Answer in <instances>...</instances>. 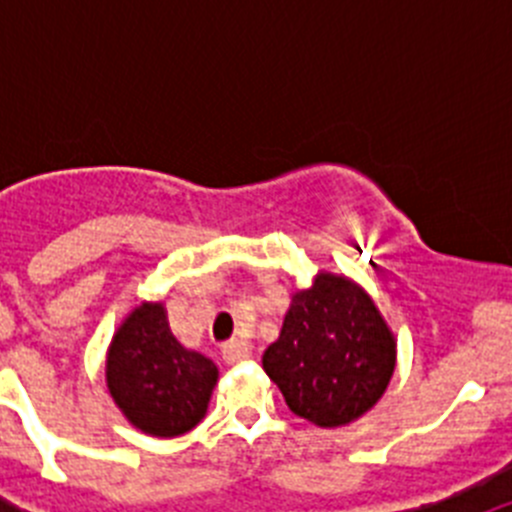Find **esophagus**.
Returning <instances> with one entry per match:
<instances>
[{
	"mask_svg": "<svg viewBox=\"0 0 512 512\" xmlns=\"http://www.w3.org/2000/svg\"><path fill=\"white\" fill-rule=\"evenodd\" d=\"M251 356V346L246 341H228L223 343V359L228 364H238V361L248 359Z\"/></svg>",
	"mask_w": 512,
	"mask_h": 512,
	"instance_id": "34e87169",
	"label": "esophagus"
}]
</instances>
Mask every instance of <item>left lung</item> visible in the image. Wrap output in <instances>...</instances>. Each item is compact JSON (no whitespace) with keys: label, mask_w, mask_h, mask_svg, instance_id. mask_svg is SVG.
<instances>
[{"label":"left lung","mask_w":512,"mask_h":512,"mask_svg":"<svg viewBox=\"0 0 512 512\" xmlns=\"http://www.w3.org/2000/svg\"><path fill=\"white\" fill-rule=\"evenodd\" d=\"M261 364L292 413L320 428H341L382 400L395 374L397 341L361 284L318 271L310 287L292 295Z\"/></svg>","instance_id":"obj_1"}]
</instances>
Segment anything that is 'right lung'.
Instances as JSON below:
<instances>
[{
    "mask_svg": "<svg viewBox=\"0 0 512 512\" xmlns=\"http://www.w3.org/2000/svg\"><path fill=\"white\" fill-rule=\"evenodd\" d=\"M215 361L182 346L169 328L164 302L135 307L107 348V390L133 428L176 438L207 415L217 384Z\"/></svg>",
    "mask_w": 512,
    "mask_h": 512,
    "instance_id": "add662e5",
    "label": "right lung"
}]
</instances>
